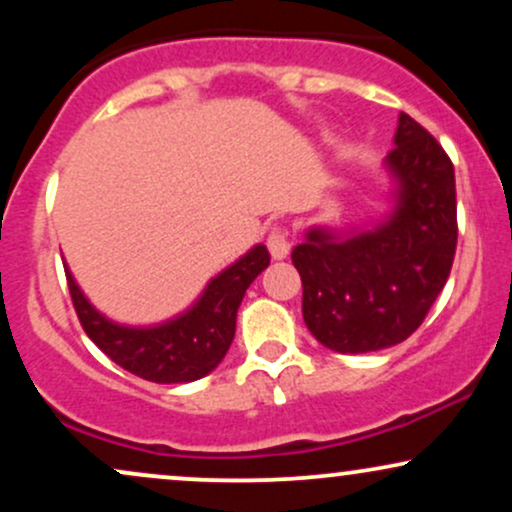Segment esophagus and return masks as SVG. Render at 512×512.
Returning a JSON list of instances; mask_svg holds the SVG:
<instances>
[{
  "label": "esophagus",
  "mask_w": 512,
  "mask_h": 512,
  "mask_svg": "<svg viewBox=\"0 0 512 512\" xmlns=\"http://www.w3.org/2000/svg\"><path fill=\"white\" fill-rule=\"evenodd\" d=\"M267 248H269V255H272L274 260H284L291 250L289 233H286L284 228H274V231L267 236Z\"/></svg>",
  "instance_id": "1"
}]
</instances>
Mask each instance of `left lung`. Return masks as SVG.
Returning a JSON list of instances; mask_svg holds the SVG:
<instances>
[{
    "label": "left lung",
    "mask_w": 512,
    "mask_h": 512,
    "mask_svg": "<svg viewBox=\"0 0 512 512\" xmlns=\"http://www.w3.org/2000/svg\"><path fill=\"white\" fill-rule=\"evenodd\" d=\"M383 166L390 209L363 226L313 223L291 252L303 320L339 354H368L416 332L448 281L457 245L455 168L419 122L399 113Z\"/></svg>",
    "instance_id": "left-lung-1"
}]
</instances>
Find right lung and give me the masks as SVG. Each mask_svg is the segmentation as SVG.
<instances>
[{
	"instance_id": "add662e5",
	"label": "right lung",
	"mask_w": 512,
	"mask_h": 512,
	"mask_svg": "<svg viewBox=\"0 0 512 512\" xmlns=\"http://www.w3.org/2000/svg\"><path fill=\"white\" fill-rule=\"evenodd\" d=\"M267 267V248L262 243L252 245L236 262L211 276L190 308L156 325H125L110 320L88 301L67 264L64 272L76 315L91 342L129 373L151 383L173 385L204 378L223 361L236 337L240 301L257 274Z\"/></svg>"
}]
</instances>
